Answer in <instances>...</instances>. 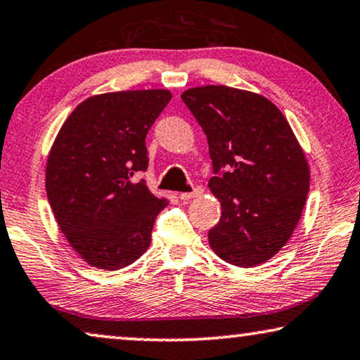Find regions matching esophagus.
Returning <instances> with one entry per match:
<instances>
[{
	"label": "esophagus",
	"instance_id": "34e87169",
	"mask_svg": "<svg viewBox=\"0 0 360 360\" xmlns=\"http://www.w3.org/2000/svg\"><path fill=\"white\" fill-rule=\"evenodd\" d=\"M200 194H202V189H200V187H195V189L192 191V192H182V194H179V199H181V200H184V202H187V200L195 199V197H199Z\"/></svg>",
	"mask_w": 360,
	"mask_h": 360
}]
</instances>
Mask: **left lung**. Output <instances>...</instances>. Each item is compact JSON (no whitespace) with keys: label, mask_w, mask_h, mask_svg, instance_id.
Masks as SVG:
<instances>
[{"label":"left lung","mask_w":360,"mask_h":360,"mask_svg":"<svg viewBox=\"0 0 360 360\" xmlns=\"http://www.w3.org/2000/svg\"><path fill=\"white\" fill-rule=\"evenodd\" d=\"M181 98L207 135L217 173L209 187L221 217L209 231L210 248L238 267L269 261L292 236L310 189L295 134L276 104L251 91L209 84Z\"/></svg>","instance_id":"obj_1"}]
</instances>
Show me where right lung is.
<instances>
[{
	"instance_id": "1",
	"label": "right lung",
	"mask_w": 360,
	"mask_h": 360,
	"mask_svg": "<svg viewBox=\"0 0 360 360\" xmlns=\"http://www.w3.org/2000/svg\"><path fill=\"white\" fill-rule=\"evenodd\" d=\"M169 101L168 89L91 96L68 115L50 148V207L89 266L117 271L148 250L156 215L168 200L134 176L148 168L145 136Z\"/></svg>"
}]
</instances>
